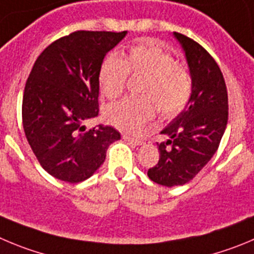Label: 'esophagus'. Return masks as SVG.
Returning <instances> with one entry per match:
<instances>
[{
  "instance_id": "34e87169",
  "label": "esophagus",
  "mask_w": 254,
  "mask_h": 254,
  "mask_svg": "<svg viewBox=\"0 0 254 254\" xmlns=\"http://www.w3.org/2000/svg\"><path fill=\"white\" fill-rule=\"evenodd\" d=\"M123 139H124L125 141H129V143L134 144V145H143V141L139 140V139H134V138H130V136H127V135H123Z\"/></svg>"
}]
</instances>
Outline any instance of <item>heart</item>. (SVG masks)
<instances>
[{
    "instance_id": "obj_1",
    "label": "heart",
    "mask_w": 254,
    "mask_h": 254,
    "mask_svg": "<svg viewBox=\"0 0 254 254\" xmlns=\"http://www.w3.org/2000/svg\"><path fill=\"white\" fill-rule=\"evenodd\" d=\"M145 76L140 94L144 98H125L106 109V119L125 132H138L155 115L172 118L188 104L191 77L188 67L175 63L174 56L159 42L148 40L135 45L124 56L110 54L99 70V86L104 96L115 99L124 91L127 75Z\"/></svg>"
}]
</instances>
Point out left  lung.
Returning <instances> with one entry per match:
<instances>
[{"label": "left lung", "mask_w": 254, "mask_h": 254, "mask_svg": "<svg viewBox=\"0 0 254 254\" xmlns=\"http://www.w3.org/2000/svg\"><path fill=\"white\" fill-rule=\"evenodd\" d=\"M182 46L191 77V94L182 113L162 130L159 162L148 177L160 186L188 183L212 159L228 123V94L223 73L199 44L173 32Z\"/></svg>", "instance_id": "8db88e82"}]
</instances>
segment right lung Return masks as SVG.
I'll use <instances>...</instances> for the list:
<instances>
[{"label": "right lung", "mask_w": 254, "mask_h": 254, "mask_svg": "<svg viewBox=\"0 0 254 254\" xmlns=\"http://www.w3.org/2000/svg\"><path fill=\"white\" fill-rule=\"evenodd\" d=\"M123 32L76 31L47 46L25 86L22 124L41 167L67 183L89 179L103 165L120 132L85 123L99 115V70Z\"/></svg>", "instance_id": "obj_1"}]
</instances>
